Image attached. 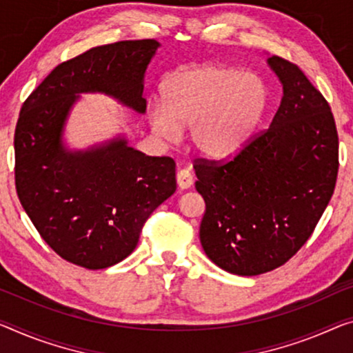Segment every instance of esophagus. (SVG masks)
Here are the masks:
<instances>
[{"label":"esophagus","mask_w":353,"mask_h":353,"mask_svg":"<svg viewBox=\"0 0 353 353\" xmlns=\"http://www.w3.org/2000/svg\"><path fill=\"white\" fill-rule=\"evenodd\" d=\"M176 183H178V186H180V189H189V188L192 186V183H194L192 173L189 172L188 169L178 170V173H176Z\"/></svg>","instance_id":"34e87169"}]
</instances>
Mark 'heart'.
Instances as JSON below:
<instances>
[{"instance_id":"b5f03b06","label":"heart","mask_w":353,"mask_h":353,"mask_svg":"<svg viewBox=\"0 0 353 353\" xmlns=\"http://www.w3.org/2000/svg\"><path fill=\"white\" fill-rule=\"evenodd\" d=\"M164 108L151 112V124L162 139L173 140L189 126V139L200 154L229 158L248 143L268 105L263 80L241 69L203 63L172 74L162 85Z\"/></svg>"}]
</instances>
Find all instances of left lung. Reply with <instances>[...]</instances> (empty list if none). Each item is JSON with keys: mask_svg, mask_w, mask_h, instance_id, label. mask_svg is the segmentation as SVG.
<instances>
[{"mask_svg": "<svg viewBox=\"0 0 353 353\" xmlns=\"http://www.w3.org/2000/svg\"><path fill=\"white\" fill-rule=\"evenodd\" d=\"M284 96L270 128L227 161L195 159L200 243L219 268L257 276L284 265L332 199L339 140L332 108L296 64L273 55Z\"/></svg>", "mask_w": 353, "mask_h": 353, "instance_id": "8db88e82", "label": "left lung"}]
</instances>
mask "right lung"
Returning a JSON list of instances; mask_svg holds the SVG:
<instances>
[{"instance_id": "add662e5", "label": "right lung", "mask_w": 353, "mask_h": 353, "mask_svg": "<svg viewBox=\"0 0 353 353\" xmlns=\"http://www.w3.org/2000/svg\"><path fill=\"white\" fill-rule=\"evenodd\" d=\"M154 39L94 47L52 70L23 102L15 126V189L44 241L88 270L112 267L137 246L151 213L176 189L175 161L124 139L69 151L61 135L80 93H104L145 113L143 77Z\"/></svg>"}]
</instances>
